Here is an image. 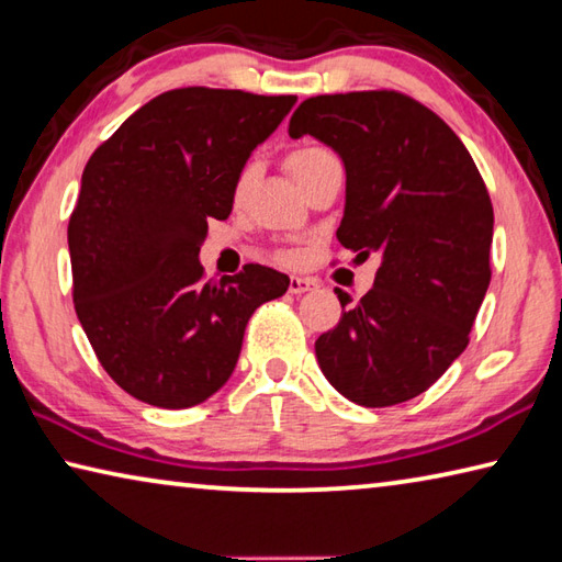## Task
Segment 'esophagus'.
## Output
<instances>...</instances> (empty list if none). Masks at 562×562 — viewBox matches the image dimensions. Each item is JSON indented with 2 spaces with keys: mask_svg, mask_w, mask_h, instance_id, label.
Wrapping results in <instances>:
<instances>
[{
  "mask_svg": "<svg viewBox=\"0 0 562 562\" xmlns=\"http://www.w3.org/2000/svg\"><path fill=\"white\" fill-rule=\"evenodd\" d=\"M313 286H316V283H313L311 279H303V276H291V279H289V291L291 293H306Z\"/></svg>",
  "mask_w": 562,
  "mask_h": 562,
  "instance_id": "1",
  "label": "esophagus"
}]
</instances>
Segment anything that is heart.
<instances>
[{
	"label": "heart",
	"mask_w": 562,
	"mask_h": 562,
	"mask_svg": "<svg viewBox=\"0 0 562 562\" xmlns=\"http://www.w3.org/2000/svg\"><path fill=\"white\" fill-rule=\"evenodd\" d=\"M330 162H338V157H336V153L328 150V147H323V145H303L286 155V170L301 187H306L313 177H316L323 167H328ZM256 170H259V167H256L254 160H249L239 167V172H236L234 182H232V200L236 204L244 202V196L249 194L251 184L256 180ZM276 259L283 263H291V261H296V254L279 251L276 254Z\"/></svg>",
	"instance_id": "1"
}]
</instances>
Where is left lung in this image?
Listing matches in <instances>:
<instances>
[{"instance_id":"left-lung-1","label":"left lung","mask_w":562,"mask_h":562,"mask_svg":"<svg viewBox=\"0 0 562 562\" xmlns=\"http://www.w3.org/2000/svg\"><path fill=\"white\" fill-rule=\"evenodd\" d=\"M289 135H313L346 165L338 241L380 254L375 286L316 340L323 375L362 407L422 395L469 346L491 281L494 206L464 143L400 91L306 98Z\"/></svg>"}]
</instances>
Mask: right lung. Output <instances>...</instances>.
Wrapping results in <instances>:
<instances>
[{
  "instance_id": "1",
  "label": "right lung",
  "mask_w": 562,
  "mask_h": 562,
  "mask_svg": "<svg viewBox=\"0 0 562 562\" xmlns=\"http://www.w3.org/2000/svg\"><path fill=\"white\" fill-rule=\"evenodd\" d=\"M296 95L187 86L127 117L88 157L68 220L76 316L127 395L162 409L212 397L234 372L244 328L289 276L246 263L204 281L206 220L232 212V182Z\"/></svg>"
}]
</instances>
